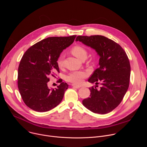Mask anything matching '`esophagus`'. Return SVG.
<instances>
[{"label":"esophagus","instance_id":"obj_1","mask_svg":"<svg viewBox=\"0 0 147 147\" xmlns=\"http://www.w3.org/2000/svg\"><path fill=\"white\" fill-rule=\"evenodd\" d=\"M71 86L74 87V88H77V89H78V88H80L81 87V86H77V85H74V84H72Z\"/></svg>","mask_w":147,"mask_h":147}]
</instances>
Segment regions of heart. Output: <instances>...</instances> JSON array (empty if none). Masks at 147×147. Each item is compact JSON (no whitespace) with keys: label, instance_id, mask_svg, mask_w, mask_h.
Returning <instances> with one entry per match:
<instances>
[{"label":"heart","instance_id":"obj_1","mask_svg":"<svg viewBox=\"0 0 147 147\" xmlns=\"http://www.w3.org/2000/svg\"><path fill=\"white\" fill-rule=\"evenodd\" d=\"M71 53L77 58L82 60L83 58H86L87 52L86 49L82 46L76 45L73 47L71 50ZM57 64L60 69H62L63 67V56L60 55L57 60ZM88 74L86 72L82 71H74L69 74L67 77L68 81L74 84H81L83 80L87 77Z\"/></svg>","mask_w":147,"mask_h":147}]
</instances>
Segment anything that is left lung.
I'll return each mask as SVG.
<instances>
[{
    "label": "left lung",
    "instance_id": "1",
    "mask_svg": "<svg viewBox=\"0 0 147 147\" xmlns=\"http://www.w3.org/2000/svg\"><path fill=\"white\" fill-rule=\"evenodd\" d=\"M76 40L95 49L100 56L99 66L88 82L101 87L98 90L95 87L90 88V97L82 100L83 105L95 113H109L121 103L129 87L128 56L120 45L102 35L78 36Z\"/></svg>",
    "mask_w": 147,
    "mask_h": 147
}]
</instances>
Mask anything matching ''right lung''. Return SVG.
I'll list each match as a JSON object with an SVG mask.
<instances>
[{
	"mask_svg": "<svg viewBox=\"0 0 147 147\" xmlns=\"http://www.w3.org/2000/svg\"><path fill=\"white\" fill-rule=\"evenodd\" d=\"M76 35L49 37L31 46L20 60L17 85L24 102L30 109L47 112L61 102L68 88L67 83L51 90L48 87L50 76L59 73L57 60L63 50L73 43Z\"/></svg>",
	"mask_w": 147,
	"mask_h": 147,
	"instance_id": "add662e5",
	"label": "right lung"
}]
</instances>
